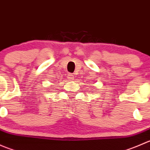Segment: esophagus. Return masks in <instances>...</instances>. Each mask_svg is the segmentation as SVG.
I'll use <instances>...</instances> for the list:
<instances>
[{"mask_svg": "<svg viewBox=\"0 0 150 150\" xmlns=\"http://www.w3.org/2000/svg\"><path fill=\"white\" fill-rule=\"evenodd\" d=\"M74 78H75V75H74V74L69 73L67 75V78H68V80H69V81H72V80L74 79Z\"/></svg>", "mask_w": 150, "mask_h": 150, "instance_id": "esophagus-1", "label": "esophagus"}]
</instances>
